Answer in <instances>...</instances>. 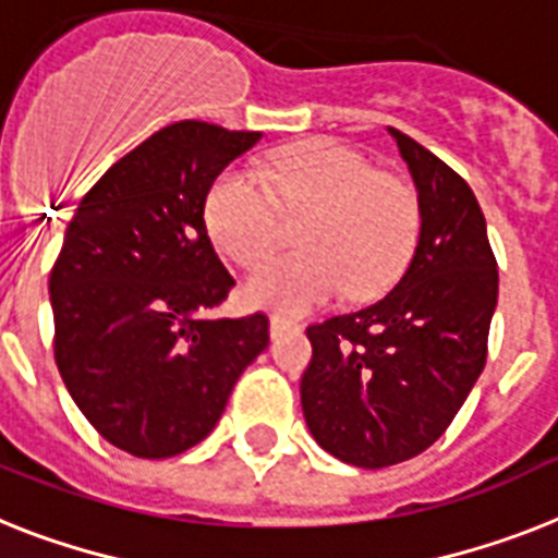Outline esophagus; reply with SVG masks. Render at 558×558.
Wrapping results in <instances>:
<instances>
[{
	"mask_svg": "<svg viewBox=\"0 0 558 558\" xmlns=\"http://www.w3.org/2000/svg\"><path fill=\"white\" fill-rule=\"evenodd\" d=\"M292 320H287V318H280V315H271L269 318V332H271V338H278V335H283L287 332V329H292Z\"/></svg>",
	"mask_w": 558,
	"mask_h": 558,
	"instance_id": "1",
	"label": "esophagus"
}]
</instances>
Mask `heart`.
Here are the masks:
<instances>
[{"label": "heart", "mask_w": 558, "mask_h": 558, "mask_svg": "<svg viewBox=\"0 0 558 558\" xmlns=\"http://www.w3.org/2000/svg\"><path fill=\"white\" fill-rule=\"evenodd\" d=\"M303 252L278 257L248 278L246 301L298 315L335 294L373 298L401 275L418 232V201L401 177L378 174L355 148L306 140L280 148L264 169L234 166L206 197V229L238 266L255 269L302 220Z\"/></svg>", "instance_id": "heart-1"}]
</instances>
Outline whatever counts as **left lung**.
I'll return each mask as SVG.
<instances>
[{
  "label": "left lung",
  "instance_id": "left-lung-1",
  "mask_svg": "<svg viewBox=\"0 0 558 558\" xmlns=\"http://www.w3.org/2000/svg\"><path fill=\"white\" fill-rule=\"evenodd\" d=\"M418 189L410 266L364 310L312 324L301 378L310 433L335 459L378 470L444 436L487 361L499 269L468 180L389 129Z\"/></svg>",
  "mask_w": 558,
  "mask_h": 558
}]
</instances>
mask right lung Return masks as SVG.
I'll return each instance as SVG.
<instances>
[{
    "label": "right lung",
    "instance_id": "add662e5",
    "mask_svg": "<svg viewBox=\"0 0 558 558\" xmlns=\"http://www.w3.org/2000/svg\"><path fill=\"white\" fill-rule=\"evenodd\" d=\"M260 131L180 120L90 185L51 269L53 357L108 444L169 459L215 429L240 373L269 343L264 312L208 320L234 278L203 208Z\"/></svg>",
    "mask_w": 558,
    "mask_h": 558
}]
</instances>
